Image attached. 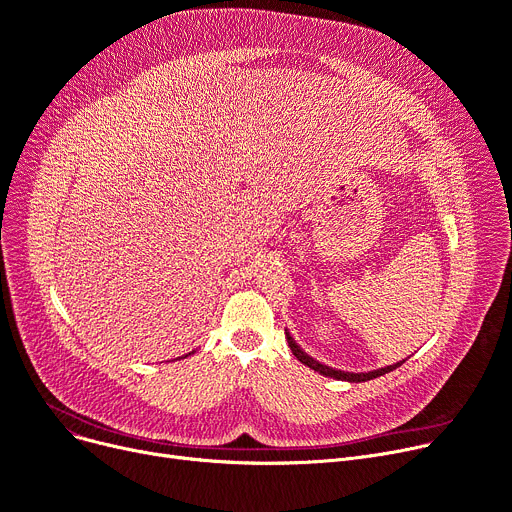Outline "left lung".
Listing matches in <instances>:
<instances>
[{"label":"left lung","mask_w":512,"mask_h":512,"mask_svg":"<svg viewBox=\"0 0 512 512\" xmlns=\"http://www.w3.org/2000/svg\"><path fill=\"white\" fill-rule=\"evenodd\" d=\"M285 337H287V343H289L293 355L299 359V362H302L304 366H308L310 370L322 374V376H328V378L347 380V382H366V380L378 378V376H382V374L393 372V370H397L401 364H405V359H403V362H397V364H393V366H384V368H378V370H372V372H343V370H337V368H330V366H326V364H320L318 359H314L312 355H308L302 347H299V345L295 343V339L289 335L287 328H285Z\"/></svg>","instance_id":"8db88e82"}]
</instances>
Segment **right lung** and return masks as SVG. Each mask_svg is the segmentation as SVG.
<instances>
[{
	"mask_svg": "<svg viewBox=\"0 0 512 512\" xmlns=\"http://www.w3.org/2000/svg\"><path fill=\"white\" fill-rule=\"evenodd\" d=\"M192 353H194V351H192ZM188 355H190V353H186V355H184V357H188Z\"/></svg>",
	"mask_w": 512,
	"mask_h": 512,
	"instance_id": "add662e5",
	"label": "right lung"
}]
</instances>
